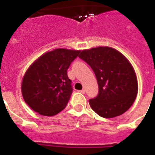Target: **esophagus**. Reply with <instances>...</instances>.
<instances>
[{"label":"esophagus","instance_id":"obj_1","mask_svg":"<svg viewBox=\"0 0 155 155\" xmlns=\"http://www.w3.org/2000/svg\"><path fill=\"white\" fill-rule=\"evenodd\" d=\"M80 92H81V93H82V94H85V90H84V89L80 90Z\"/></svg>","mask_w":155,"mask_h":155}]
</instances>
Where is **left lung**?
Returning <instances> with one entry per match:
<instances>
[{
    "instance_id": "left-lung-1",
    "label": "left lung",
    "mask_w": 155,
    "mask_h": 155,
    "mask_svg": "<svg viewBox=\"0 0 155 155\" xmlns=\"http://www.w3.org/2000/svg\"><path fill=\"white\" fill-rule=\"evenodd\" d=\"M79 57L92 68L99 86L97 97L89 100L92 110L104 118L125 113L138 90L137 75L128 58L110 47L83 50Z\"/></svg>"
}]
</instances>
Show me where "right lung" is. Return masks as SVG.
<instances>
[{
  "instance_id": "add662e5",
  "label": "right lung",
  "mask_w": 155,
  "mask_h": 155,
  "mask_svg": "<svg viewBox=\"0 0 155 155\" xmlns=\"http://www.w3.org/2000/svg\"><path fill=\"white\" fill-rule=\"evenodd\" d=\"M80 52L54 49L43 54L29 67L23 76L21 94L35 112L42 116H54L65 108L72 93L67 71Z\"/></svg>"
}]
</instances>
